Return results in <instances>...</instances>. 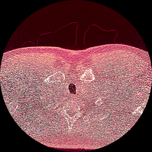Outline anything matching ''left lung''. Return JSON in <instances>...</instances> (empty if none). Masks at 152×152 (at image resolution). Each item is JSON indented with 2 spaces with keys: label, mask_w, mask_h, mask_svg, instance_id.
<instances>
[{
  "label": "left lung",
  "mask_w": 152,
  "mask_h": 152,
  "mask_svg": "<svg viewBox=\"0 0 152 152\" xmlns=\"http://www.w3.org/2000/svg\"><path fill=\"white\" fill-rule=\"evenodd\" d=\"M91 104H92V103H91ZM99 107H101V104L99 106ZM95 107H96V105H94V104H92V105H91V104H90V108H91V109H90V110H91L92 109H94V111H95ZM99 107H98V109H99ZM91 113H92V112H91Z\"/></svg>",
  "instance_id": "8db88e82"
}]
</instances>
